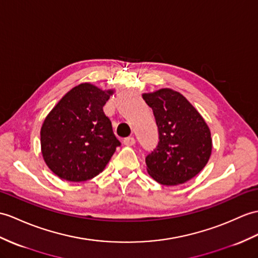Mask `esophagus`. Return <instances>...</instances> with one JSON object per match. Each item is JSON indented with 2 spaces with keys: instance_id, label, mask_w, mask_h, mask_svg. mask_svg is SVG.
<instances>
[{
  "instance_id": "1",
  "label": "esophagus",
  "mask_w": 258,
  "mask_h": 258,
  "mask_svg": "<svg viewBox=\"0 0 258 258\" xmlns=\"http://www.w3.org/2000/svg\"><path fill=\"white\" fill-rule=\"evenodd\" d=\"M123 144H124V145H126V146L134 145L135 139H134V137H126V139L123 140Z\"/></svg>"
}]
</instances>
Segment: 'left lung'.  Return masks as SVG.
Segmentation results:
<instances>
[{
  "label": "left lung",
  "mask_w": 258,
  "mask_h": 258,
  "mask_svg": "<svg viewBox=\"0 0 258 258\" xmlns=\"http://www.w3.org/2000/svg\"><path fill=\"white\" fill-rule=\"evenodd\" d=\"M142 97L152 107L159 136L158 145L146 157L148 175L164 185L184 183L208 164L212 152L210 128L180 92L163 88Z\"/></svg>",
  "instance_id": "left-lung-1"
}]
</instances>
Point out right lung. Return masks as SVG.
<instances>
[{"label": "right lung", "instance_id": "add662e5", "mask_svg": "<svg viewBox=\"0 0 258 258\" xmlns=\"http://www.w3.org/2000/svg\"><path fill=\"white\" fill-rule=\"evenodd\" d=\"M113 89L89 82L66 93L45 117L40 127L44 161L63 180H89L104 170L119 145L103 106Z\"/></svg>", "mask_w": 258, "mask_h": 258}]
</instances>
